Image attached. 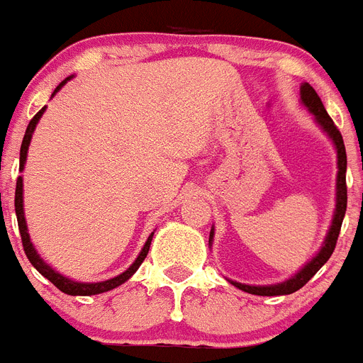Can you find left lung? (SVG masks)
I'll return each instance as SVG.
<instances>
[{"instance_id":"1","label":"left lung","mask_w":363,"mask_h":363,"mask_svg":"<svg viewBox=\"0 0 363 363\" xmlns=\"http://www.w3.org/2000/svg\"><path fill=\"white\" fill-rule=\"evenodd\" d=\"M301 101L314 114L316 121L322 125V129L325 130L329 136L333 138V142L336 145V152H338V178H336V211L335 218H333L331 229H329V234H327L325 243L320 249V252L311 259L306 267L298 272L296 277H293L291 280L284 281V284L278 285H267V287H255V285H243L238 284V281H230L233 285H236L238 289L245 291V293L258 294V296H281V294H291L294 291L301 289L311 278L316 274V272L322 269V265L325 264L327 259L331 258L333 251H335L336 242H338L340 229H342V221H344L345 209H347V184H345V171H347V154H345V145H344V138L340 134L338 127L335 125V121L331 120V116L327 114L325 107H323L322 99L316 94L313 86L309 83H303L300 89ZM213 230H211V238L213 240Z\"/></svg>"}]
</instances>
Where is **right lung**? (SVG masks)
I'll return each instance as SVG.
<instances>
[{
    "mask_svg": "<svg viewBox=\"0 0 363 363\" xmlns=\"http://www.w3.org/2000/svg\"><path fill=\"white\" fill-rule=\"evenodd\" d=\"M70 78L63 79L60 85L56 86V91H54V94H56L60 89H62L63 85H65L67 82H69ZM52 94V96H54ZM45 108H41L40 112H38L36 116L32 118L30 123H28L27 130H25V136H23V142H21V150H19V169H23L25 165V160H27V150H28V143H30V138H32V133H34V129H36V123L40 121L41 114H43ZM14 207H16V216H18V227H19V234H21V243H23V251L25 255H27L28 262H30L34 267L38 269V272H41L45 278L49 281H52L54 285H56L57 289L62 291V293L65 294H70V296H91V294H99V293H107V291L114 289V287H118V285H121L123 281L129 280L130 277H133L134 272L138 271V267L143 264V259H145L147 252H149V247H150V242H152V234L149 236V240L145 242V245H143L142 252H140V256L136 258V262H134L133 265H130L129 269L125 272H121L120 277L116 278H111V280H105V281H98V284H79V281H72L69 280V278L62 277L60 272H56L54 269H50L49 265L45 264L43 259L40 258V255L36 252V249H34V245L30 243V238H28V233H27V223H25V216H23V179H21V176H18V179H16V198H14Z\"/></svg>",
    "mask_w": 363,
    "mask_h": 363,
    "instance_id": "obj_1",
    "label": "right lung"
}]
</instances>
